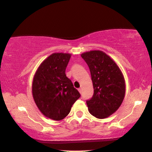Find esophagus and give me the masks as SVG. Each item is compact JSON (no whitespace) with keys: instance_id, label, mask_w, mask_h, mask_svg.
<instances>
[{"instance_id":"34e87169","label":"esophagus","mask_w":152,"mask_h":152,"mask_svg":"<svg viewBox=\"0 0 152 152\" xmlns=\"http://www.w3.org/2000/svg\"><path fill=\"white\" fill-rule=\"evenodd\" d=\"M78 91H79V93L80 94H81V92H82V89H81V88H78Z\"/></svg>"}]
</instances>
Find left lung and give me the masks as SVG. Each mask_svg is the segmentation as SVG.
I'll return each instance as SVG.
<instances>
[{
    "label": "left lung",
    "mask_w": 152,
    "mask_h": 152,
    "mask_svg": "<svg viewBox=\"0 0 152 152\" xmlns=\"http://www.w3.org/2000/svg\"><path fill=\"white\" fill-rule=\"evenodd\" d=\"M81 56L89 67L94 91L93 97L86 102L88 111L97 118L109 117L124 99V75L116 63L102 50H90Z\"/></svg>",
    "instance_id": "left-lung-1"
}]
</instances>
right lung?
<instances>
[{
    "instance_id": "add662e5",
    "label": "right lung",
    "mask_w": 152,
    "mask_h": 152,
    "mask_svg": "<svg viewBox=\"0 0 152 152\" xmlns=\"http://www.w3.org/2000/svg\"><path fill=\"white\" fill-rule=\"evenodd\" d=\"M71 56L68 53H52L40 64L33 78V98L38 109L55 121L64 119L81 96L66 75Z\"/></svg>"
}]
</instances>
